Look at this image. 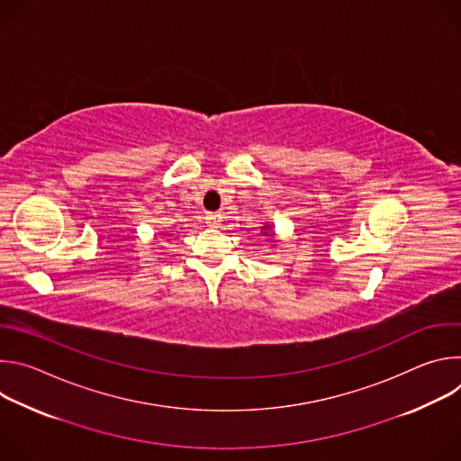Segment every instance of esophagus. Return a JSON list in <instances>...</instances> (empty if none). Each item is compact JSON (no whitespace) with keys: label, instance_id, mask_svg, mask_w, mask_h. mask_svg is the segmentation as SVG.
Masks as SVG:
<instances>
[{"label":"esophagus","instance_id":"esophagus-1","mask_svg":"<svg viewBox=\"0 0 461 461\" xmlns=\"http://www.w3.org/2000/svg\"><path fill=\"white\" fill-rule=\"evenodd\" d=\"M206 224L212 226V228H219V224H221V215H219V213H208V215H206Z\"/></svg>","mask_w":461,"mask_h":461}]
</instances>
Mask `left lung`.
<instances>
[{
  "label": "left lung",
  "instance_id": "left-lung-1",
  "mask_svg": "<svg viewBox=\"0 0 461 461\" xmlns=\"http://www.w3.org/2000/svg\"><path fill=\"white\" fill-rule=\"evenodd\" d=\"M267 228H268V226H265V230H267Z\"/></svg>",
  "mask_w": 461,
  "mask_h": 461
}]
</instances>
